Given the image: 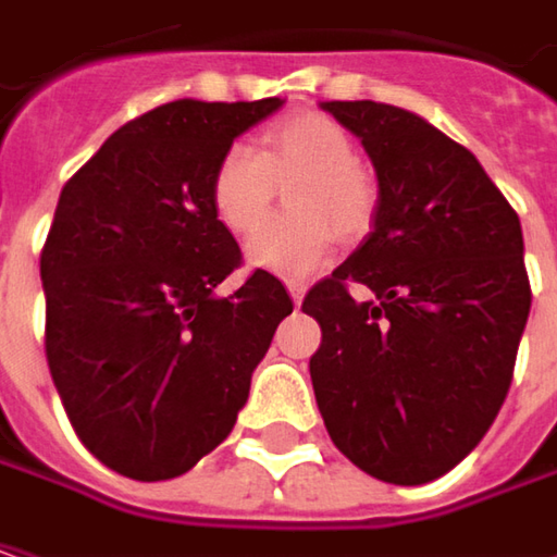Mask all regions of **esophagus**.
<instances>
[{
	"label": "esophagus",
	"instance_id": "obj_1",
	"mask_svg": "<svg viewBox=\"0 0 557 557\" xmlns=\"http://www.w3.org/2000/svg\"><path fill=\"white\" fill-rule=\"evenodd\" d=\"M288 294H290V300H294V307H300V300H304L307 288H304L300 282H288Z\"/></svg>",
	"mask_w": 557,
	"mask_h": 557
}]
</instances>
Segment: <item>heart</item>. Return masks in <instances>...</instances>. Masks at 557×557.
<instances>
[{"mask_svg":"<svg viewBox=\"0 0 557 557\" xmlns=\"http://www.w3.org/2000/svg\"><path fill=\"white\" fill-rule=\"evenodd\" d=\"M290 178L295 213L264 224L277 185ZM377 195V180L356 158L350 133L315 111L267 126L260 154L247 145H232L210 180V203L225 228L245 235L264 224L247 242V260L288 278H304L329 263L337 232L362 238L374 223Z\"/></svg>","mask_w":557,"mask_h":557,"instance_id":"b5f03b06","label":"heart"}]
</instances>
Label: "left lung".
I'll list each match as a JSON object with an SVG mask.
<instances>
[{"label":"left lung","instance_id":"1","mask_svg":"<svg viewBox=\"0 0 557 557\" xmlns=\"http://www.w3.org/2000/svg\"><path fill=\"white\" fill-rule=\"evenodd\" d=\"M322 108L359 136L381 195L369 238L304 297L322 329L312 391L356 468L416 486L456 468L503 409L530 315L521 220L478 158L412 111Z\"/></svg>","mask_w":557,"mask_h":557}]
</instances>
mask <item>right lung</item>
I'll return each instance as SVG.
<instances>
[{"instance_id":"right-lung-1","label":"right lung","mask_w":557,"mask_h":557,"mask_svg":"<svg viewBox=\"0 0 557 557\" xmlns=\"http://www.w3.org/2000/svg\"><path fill=\"white\" fill-rule=\"evenodd\" d=\"M282 104H161L61 188L39 257L46 359L76 437L123 478L170 481L216 449L294 310L267 269L216 294L242 247L210 203L220 158Z\"/></svg>"}]
</instances>
